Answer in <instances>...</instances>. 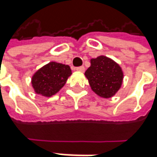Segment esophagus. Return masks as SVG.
<instances>
[{
	"label": "esophagus",
	"instance_id": "esophagus-1",
	"mask_svg": "<svg viewBox=\"0 0 157 157\" xmlns=\"http://www.w3.org/2000/svg\"><path fill=\"white\" fill-rule=\"evenodd\" d=\"M76 71L83 73L84 71H85V68H84L83 66H82V67H78V68H76Z\"/></svg>",
	"mask_w": 157,
	"mask_h": 157
}]
</instances>
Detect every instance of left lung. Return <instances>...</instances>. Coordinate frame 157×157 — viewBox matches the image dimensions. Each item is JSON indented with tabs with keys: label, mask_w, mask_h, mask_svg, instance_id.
I'll return each instance as SVG.
<instances>
[{
	"label": "left lung",
	"mask_w": 157,
	"mask_h": 157,
	"mask_svg": "<svg viewBox=\"0 0 157 157\" xmlns=\"http://www.w3.org/2000/svg\"><path fill=\"white\" fill-rule=\"evenodd\" d=\"M85 76L91 89L101 98H111L121 89L123 71L121 66L109 57L100 56L90 60Z\"/></svg>",
	"instance_id": "1"
}]
</instances>
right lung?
<instances>
[{
    "instance_id": "right-lung-1",
    "label": "right lung",
    "mask_w": 157,
    "mask_h": 157,
    "mask_svg": "<svg viewBox=\"0 0 157 157\" xmlns=\"http://www.w3.org/2000/svg\"><path fill=\"white\" fill-rule=\"evenodd\" d=\"M71 75L72 71L68 65L50 62L33 75L31 84L36 94L50 97L61 90Z\"/></svg>"
}]
</instances>
